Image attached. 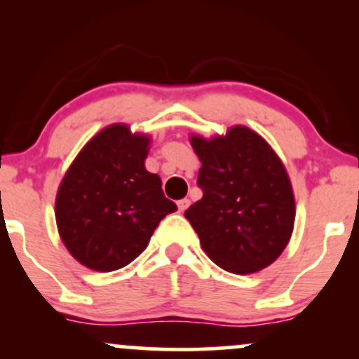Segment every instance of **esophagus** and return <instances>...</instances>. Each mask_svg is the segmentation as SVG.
<instances>
[{
    "instance_id": "obj_1",
    "label": "esophagus",
    "mask_w": 359,
    "mask_h": 359,
    "mask_svg": "<svg viewBox=\"0 0 359 359\" xmlns=\"http://www.w3.org/2000/svg\"><path fill=\"white\" fill-rule=\"evenodd\" d=\"M189 205H191V201H189V199H180L179 203H177V208H179L180 212L185 211V209H187Z\"/></svg>"
}]
</instances>
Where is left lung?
Returning a JSON list of instances; mask_svg holds the SVG:
<instances>
[{"instance_id":"1","label":"left lung","mask_w":359,"mask_h":359,"mask_svg":"<svg viewBox=\"0 0 359 359\" xmlns=\"http://www.w3.org/2000/svg\"><path fill=\"white\" fill-rule=\"evenodd\" d=\"M189 142L204 194L184 216L204 253L229 273L266 269L285 250L295 222L294 189L277 151L245 125L209 138L191 133Z\"/></svg>"}]
</instances>
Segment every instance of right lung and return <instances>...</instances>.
Returning a JSON list of instances; mask_svg holds the SVG:
<instances>
[{
	"label": "right lung",
	"mask_w": 359,
	"mask_h": 359,
	"mask_svg": "<svg viewBox=\"0 0 359 359\" xmlns=\"http://www.w3.org/2000/svg\"><path fill=\"white\" fill-rule=\"evenodd\" d=\"M151 137L126 123L102 128L62 177L55 222L69 253L94 271L123 269L148 246L158 222L177 205L162 179L147 170Z\"/></svg>",
	"instance_id": "add662e5"
}]
</instances>
